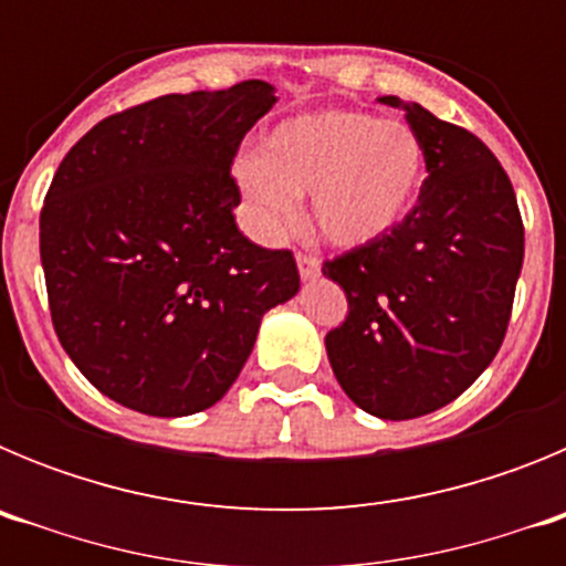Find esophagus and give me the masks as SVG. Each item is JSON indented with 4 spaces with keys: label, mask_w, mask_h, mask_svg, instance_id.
<instances>
[{
    "label": "esophagus",
    "mask_w": 566,
    "mask_h": 566,
    "mask_svg": "<svg viewBox=\"0 0 566 566\" xmlns=\"http://www.w3.org/2000/svg\"><path fill=\"white\" fill-rule=\"evenodd\" d=\"M297 269H300V277L303 280H314L319 274V260L314 254H297Z\"/></svg>",
    "instance_id": "obj_1"
}]
</instances>
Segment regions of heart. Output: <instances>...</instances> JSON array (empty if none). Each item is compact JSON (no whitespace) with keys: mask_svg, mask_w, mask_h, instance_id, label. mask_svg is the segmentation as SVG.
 I'll return each instance as SVG.
<instances>
[{"mask_svg":"<svg viewBox=\"0 0 566 566\" xmlns=\"http://www.w3.org/2000/svg\"><path fill=\"white\" fill-rule=\"evenodd\" d=\"M238 184L269 238L297 221L312 192L314 227L334 247H365L411 214L424 184V147L408 124L371 113L323 109L286 118L260 158L238 164Z\"/></svg>","mask_w":566,"mask_h":566,"instance_id":"b5f03b06","label":"heart"}]
</instances>
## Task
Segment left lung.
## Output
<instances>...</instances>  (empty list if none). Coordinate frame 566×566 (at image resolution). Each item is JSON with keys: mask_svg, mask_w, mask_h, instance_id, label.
<instances>
[{"mask_svg": "<svg viewBox=\"0 0 566 566\" xmlns=\"http://www.w3.org/2000/svg\"><path fill=\"white\" fill-rule=\"evenodd\" d=\"M379 102L405 109L428 178L394 232L323 263L348 300L326 352L348 399L397 422L453 402L493 363L513 312L524 227L507 172L476 135L413 102Z\"/></svg>", "mask_w": 566, "mask_h": 566, "instance_id": "left-lung-1", "label": "left lung"}]
</instances>
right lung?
<instances>
[{"label":"right lung","instance_id":"obj_1","mask_svg":"<svg viewBox=\"0 0 566 566\" xmlns=\"http://www.w3.org/2000/svg\"><path fill=\"white\" fill-rule=\"evenodd\" d=\"M274 87L169 93L115 113L59 164L39 218L53 328L104 397L149 417L207 411L269 308L297 294L289 249L243 238L232 161Z\"/></svg>","mask_w":566,"mask_h":566}]
</instances>
